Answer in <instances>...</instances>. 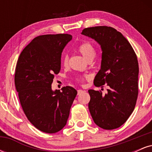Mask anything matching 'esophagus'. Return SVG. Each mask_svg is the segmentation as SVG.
<instances>
[{
	"label": "esophagus",
	"instance_id": "obj_1",
	"mask_svg": "<svg viewBox=\"0 0 152 152\" xmlns=\"http://www.w3.org/2000/svg\"><path fill=\"white\" fill-rule=\"evenodd\" d=\"M77 92H78V95H80V94H81L82 93H83V91L81 90V89H78V90L77 91Z\"/></svg>",
	"mask_w": 152,
	"mask_h": 152
}]
</instances>
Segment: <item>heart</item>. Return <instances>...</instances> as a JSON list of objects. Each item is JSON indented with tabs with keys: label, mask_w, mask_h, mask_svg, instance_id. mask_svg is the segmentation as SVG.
<instances>
[{
	"label": "heart",
	"mask_w": 152,
	"mask_h": 152,
	"mask_svg": "<svg viewBox=\"0 0 152 152\" xmlns=\"http://www.w3.org/2000/svg\"><path fill=\"white\" fill-rule=\"evenodd\" d=\"M78 50L87 61L89 60L91 58H94L96 55L95 48H94L93 45L89 42H83L81 43L78 47ZM62 62L64 66H66L68 64V62H69V56L66 53L64 54V56H63ZM85 78H88V76H80V77H78L77 79L78 81H82Z\"/></svg>",
	"instance_id": "heart-1"
}]
</instances>
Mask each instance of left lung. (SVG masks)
Returning <instances> with one entry per match:
<instances>
[{
    "instance_id": "left-lung-1",
    "label": "left lung",
    "mask_w": 152,
    "mask_h": 152,
    "mask_svg": "<svg viewBox=\"0 0 152 152\" xmlns=\"http://www.w3.org/2000/svg\"><path fill=\"white\" fill-rule=\"evenodd\" d=\"M81 34L96 41L102 48L101 69L94 78V85L109 86L105 94L88 90L91 115L94 123L104 129L118 128L132 114L137 102L139 76L137 55L126 38L114 28H87Z\"/></svg>"
}]
</instances>
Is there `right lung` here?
<instances>
[{"mask_svg":"<svg viewBox=\"0 0 152 152\" xmlns=\"http://www.w3.org/2000/svg\"><path fill=\"white\" fill-rule=\"evenodd\" d=\"M69 34L36 37L23 50L15 67V85L26 117L38 130L53 134L66 126L77 94L71 86L52 90L54 75L61 70L64 47Z\"/></svg>","mask_w":152,"mask_h":152,"instance_id":"add662e5","label":"right lung"}]
</instances>
